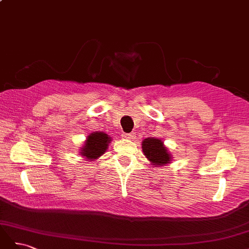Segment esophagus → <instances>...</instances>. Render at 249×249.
<instances>
[{
	"label": "esophagus",
	"instance_id": "obj_1",
	"mask_svg": "<svg viewBox=\"0 0 249 249\" xmlns=\"http://www.w3.org/2000/svg\"><path fill=\"white\" fill-rule=\"evenodd\" d=\"M122 137L124 139H127V140H132L134 139V133H124L122 135Z\"/></svg>",
	"mask_w": 249,
	"mask_h": 249
}]
</instances>
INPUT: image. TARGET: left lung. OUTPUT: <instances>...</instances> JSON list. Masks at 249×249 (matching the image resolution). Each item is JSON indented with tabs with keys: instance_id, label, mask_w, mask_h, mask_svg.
I'll list each match as a JSON object with an SVG mask.
<instances>
[{
	"instance_id": "1",
	"label": "left lung",
	"mask_w": 249,
	"mask_h": 249,
	"mask_svg": "<svg viewBox=\"0 0 249 249\" xmlns=\"http://www.w3.org/2000/svg\"><path fill=\"white\" fill-rule=\"evenodd\" d=\"M142 152L150 162L153 167L165 166L172 161L171 153L164 145V142L159 138H146L142 141Z\"/></svg>"
}]
</instances>
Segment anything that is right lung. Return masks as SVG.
Masks as SVG:
<instances>
[{
  "instance_id": "right-lung-1",
  "label": "right lung",
  "mask_w": 249,
  "mask_h": 249,
  "mask_svg": "<svg viewBox=\"0 0 249 249\" xmlns=\"http://www.w3.org/2000/svg\"><path fill=\"white\" fill-rule=\"evenodd\" d=\"M111 141L112 138L105 132H93L88 135L79 153L86 161H95L106 153Z\"/></svg>"
}]
</instances>
